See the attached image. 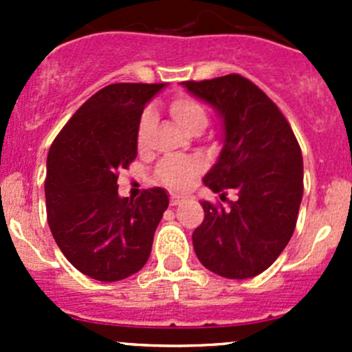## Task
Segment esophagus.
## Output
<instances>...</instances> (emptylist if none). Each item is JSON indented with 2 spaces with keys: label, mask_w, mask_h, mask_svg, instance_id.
Segmentation results:
<instances>
[{
  "label": "esophagus",
  "mask_w": 352,
  "mask_h": 352,
  "mask_svg": "<svg viewBox=\"0 0 352 352\" xmlns=\"http://www.w3.org/2000/svg\"><path fill=\"white\" fill-rule=\"evenodd\" d=\"M180 202H184L182 196H175V194H173V196L170 197V206H179Z\"/></svg>",
  "instance_id": "1"
}]
</instances>
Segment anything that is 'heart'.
Masks as SVG:
<instances>
[{"mask_svg": "<svg viewBox=\"0 0 352 352\" xmlns=\"http://www.w3.org/2000/svg\"><path fill=\"white\" fill-rule=\"evenodd\" d=\"M170 116L173 117L177 124L182 129L189 133H199L208 122V113L202 104L190 97H177L170 104ZM155 112L146 109L141 116L140 124H138V143H143L146 140V134L150 127L153 126ZM201 172V162L194 158H166L163 160L162 165L158 166V177L168 186L184 189L189 186L194 175Z\"/></svg>", "mask_w": 352, "mask_h": 352, "instance_id": "heart-1", "label": "heart"}]
</instances>
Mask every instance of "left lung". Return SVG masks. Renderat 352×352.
<instances>
[{"label": "left lung", "instance_id": "left-lung-1", "mask_svg": "<svg viewBox=\"0 0 352 352\" xmlns=\"http://www.w3.org/2000/svg\"><path fill=\"white\" fill-rule=\"evenodd\" d=\"M192 97L221 120L218 160L202 182L212 192L236 194L228 208L202 201L204 221L192 233L206 269L228 279L264 272L293 236L303 197V158L278 105L240 74L184 81Z\"/></svg>", "mask_w": 352, "mask_h": 352}]
</instances>
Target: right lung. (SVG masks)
Masks as SVG:
<instances>
[{
	"label": "right lung",
	"mask_w": 352,
	"mask_h": 352,
	"mask_svg": "<svg viewBox=\"0 0 352 352\" xmlns=\"http://www.w3.org/2000/svg\"><path fill=\"white\" fill-rule=\"evenodd\" d=\"M165 83H116L88 98L47 155L45 208L56 243L80 272L102 283L136 274L168 208L162 187L134 201L117 177L138 156V124Z\"/></svg>",
	"instance_id": "right-lung-1"
}]
</instances>
